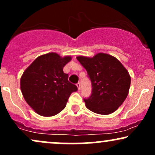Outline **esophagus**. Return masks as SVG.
I'll return each mask as SVG.
<instances>
[{
	"label": "esophagus",
	"mask_w": 155,
	"mask_h": 155,
	"mask_svg": "<svg viewBox=\"0 0 155 155\" xmlns=\"http://www.w3.org/2000/svg\"><path fill=\"white\" fill-rule=\"evenodd\" d=\"M76 86H77V87H78V89H79V90L81 89V84H80L79 82H78V83L76 84Z\"/></svg>",
	"instance_id": "1"
}]
</instances>
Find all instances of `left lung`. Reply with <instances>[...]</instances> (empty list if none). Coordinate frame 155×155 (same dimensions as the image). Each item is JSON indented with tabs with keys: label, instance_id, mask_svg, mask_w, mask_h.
I'll return each mask as SVG.
<instances>
[{
	"label": "left lung",
	"instance_id": "obj_1",
	"mask_svg": "<svg viewBox=\"0 0 155 155\" xmlns=\"http://www.w3.org/2000/svg\"><path fill=\"white\" fill-rule=\"evenodd\" d=\"M76 58L86 68L92 84L91 96L84 99L86 107L99 114L114 112L129 94L131 77L126 68L114 56L104 53Z\"/></svg>",
	"mask_w": 155,
	"mask_h": 155
}]
</instances>
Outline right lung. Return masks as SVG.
Wrapping results in <instances>:
<instances>
[{"mask_svg":"<svg viewBox=\"0 0 155 155\" xmlns=\"http://www.w3.org/2000/svg\"><path fill=\"white\" fill-rule=\"evenodd\" d=\"M71 56L61 57L51 52L37 57L21 77L23 98L41 116L52 117L65 108L72 92L77 87L68 81L63 68Z\"/></svg>","mask_w":155,"mask_h":155,"instance_id":"right-lung-1","label":"right lung"}]
</instances>
